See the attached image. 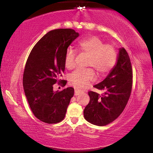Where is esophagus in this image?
Segmentation results:
<instances>
[{
    "instance_id": "1",
    "label": "esophagus",
    "mask_w": 153,
    "mask_h": 153,
    "mask_svg": "<svg viewBox=\"0 0 153 153\" xmlns=\"http://www.w3.org/2000/svg\"><path fill=\"white\" fill-rule=\"evenodd\" d=\"M83 92L84 91L82 90H80L79 88H75V89H74V95H75V96H79V94H82Z\"/></svg>"
}]
</instances>
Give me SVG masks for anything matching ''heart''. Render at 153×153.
I'll list each match as a JSON object with an SVG mask.
<instances>
[{
    "mask_svg": "<svg viewBox=\"0 0 153 153\" xmlns=\"http://www.w3.org/2000/svg\"><path fill=\"white\" fill-rule=\"evenodd\" d=\"M78 48L82 53L89 56L88 66L94 67L97 73L102 75L113 69L117 60V52L114 47L105 45L104 42L97 36H91L79 42ZM75 51L68 48L65 57V66L71 69L75 65ZM94 76L91 69H77L71 74V81L80 88L86 87Z\"/></svg>",
    "mask_w": 153,
    "mask_h": 153,
    "instance_id": "heart-1",
    "label": "heart"
}]
</instances>
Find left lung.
<instances>
[{
	"mask_svg": "<svg viewBox=\"0 0 153 153\" xmlns=\"http://www.w3.org/2000/svg\"><path fill=\"white\" fill-rule=\"evenodd\" d=\"M94 87L103 91L104 94L88 91L90 102L84 108V117L91 124L103 126L120 116L130 96L131 65L124 48H119L117 63L107 77Z\"/></svg>",
	"mask_w": 153,
	"mask_h": 153,
	"instance_id": "8db88e82",
	"label": "left lung"
}]
</instances>
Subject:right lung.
<instances>
[{
  "mask_svg": "<svg viewBox=\"0 0 153 153\" xmlns=\"http://www.w3.org/2000/svg\"><path fill=\"white\" fill-rule=\"evenodd\" d=\"M79 36L71 29L50 30L33 47L25 64L23 86L30 109L39 120L56 124L63 120L74 88L53 91L56 82L65 86L59 77L65 68L68 47Z\"/></svg>",
  "mask_w": 153,
  "mask_h": 153,
  "instance_id": "add662e5",
  "label": "right lung"
}]
</instances>
